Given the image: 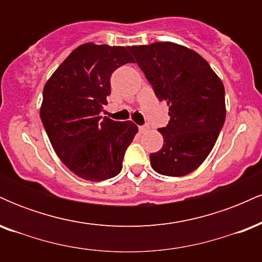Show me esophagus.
I'll return each mask as SVG.
<instances>
[{
    "label": "esophagus",
    "mask_w": 262,
    "mask_h": 262,
    "mask_svg": "<svg viewBox=\"0 0 262 262\" xmlns=\"http://www.w3.org/2000/svg\"><path fill=\"white\" fill-rule=\"evenodd\" d=\"M149 129H150L149 125H140L139 132H140V133H145V132H148Z\"/></svg>",
    "instance_id": "34e87169"
}]
</instances>
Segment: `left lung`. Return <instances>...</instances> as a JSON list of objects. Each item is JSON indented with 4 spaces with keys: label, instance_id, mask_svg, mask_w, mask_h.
<instances>
[{
    "label": "left lung",
    "instance_id": "left-lung-1",
    "mask_svg": "<svg viewBox=\"0 0 262 262\" xmlns=\"http://www.w3.org/2000/svg\"><path fill=\"white\" fill-rule=\"evenodd\" d=\"M156 97L169 106L160 128L164 145L150 154L152 169L185 176L206 160L225 121L224 86L200 54L171 41L129 47Z\"/></svg>",
    "mask_w": 262,
    "mask_h": 262
}]
</instances>
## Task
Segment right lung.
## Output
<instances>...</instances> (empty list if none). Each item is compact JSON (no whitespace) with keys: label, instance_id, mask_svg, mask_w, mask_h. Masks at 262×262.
I'll use <instances>...</instances> for the list:
<instances>
[{"label":"right lung","instance_id":"obj_1","mask_svg":"<svg viewBox=\"0 0 262 262\" xmlns=\"http://www.w3.org/2000/svg\"><path fill=\"white\" fill-rule=\"evenodd\" d=\"M127 62H134L127 48L86 43L44 86L40 119L53 149L69 170L87 181L118 175L138 133L133 122L100 116L111 95V75Z\"/></svg>","mask_w":262,"mask_h":262}]
</instances>
